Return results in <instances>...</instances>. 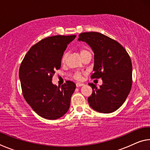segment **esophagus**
Here are the masks:
<instances>
[{
    "label": "esophagus",
    "instance_id": "esophagus-1",
    "mask_svg": "<svg viewBox=\"0 0 150 150\" xmlns=\"http://www.w3.org/2000/svg\"><path fill=\"white\" fill-rule=\"evenodd\" d=\"M84 85V84L82 83H76V87H81V86H83Z\"/></svg>",
    "mask_w": 150,
    "mask_h": 150
}]
</instances>
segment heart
<instances>
[{
    "label": "heart",
    "instance_id": "1",
    "mask_svg": "<svg viewBox=\"0 0 150 150\" xmlns=\"http://www.w3.org/2000/svg\"><path fill=\"white\" fill-rule=\"evenodd\" d=\"M89 52H90L89 51H88L87 49H81V50H80V55H81V57H82L83 55H84L85 54H87V53H89ZM66 59H67V54H66V53H65V54H63V57L62 58V63H65V61H66ZM75 77L76 79H80L81 75H80L79 73H76L75 75Z\"/></svg>",
    "mask_w": 150,
    "mask_h": 150
}]
</instances>
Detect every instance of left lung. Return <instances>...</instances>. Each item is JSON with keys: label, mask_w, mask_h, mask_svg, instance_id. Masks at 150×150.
<instances>
[{"label": "left lung", "mask_w": 150, "mask_h": 150, "mask_svg": "<svg viewBox=\"0 0 150 150\" xmlns=\"http://www.w3.org/2000/svg\"><path fill=\"white\" fill-rule=\"evenodd\" d=\"M79 41L85 42L93 50L95 56L91 78H102L103 85L97 88L88 83L93 93L88 102L93 110L111 113L122 105L132 84V64L126 50L115 40L100 33H81Z\"/></svg>", "instance_id": "1"}]
</instances>
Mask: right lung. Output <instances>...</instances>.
Returning <instances> with one entry per match:
<instances>
[{"mask_svg": "<svg viewBox=\"0 0 150 150\" xmlns=\"http://www.w3.org/2000/svg\"><path fill=\"white\" fill-rule=\"evenodd\" d=\"M75 37L58 35L42 40L30 48L20 65L19 78L24 97L44 118L55 120L69 108L75 84L67 81L60 87L52 81L55 71L60 69L67 45Z\"/></svg>", "mask_w": 150, "mask_h": 150, "instance_id": "obj_1", "label": "right lung"}]
</instances>
